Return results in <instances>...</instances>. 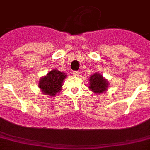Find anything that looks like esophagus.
<instances>
[{
    "mask_svg": "<svg viewBox=\"0 0 150 150\" xmlns=\"http://www.w3.org/2000/svg\"><path fill=\"white\" fill-rule=\"evenodd\" d=\"M72 74H73V75L75 77H79V75H80V72H79V71H73V72H72Z\"/></svg>",
    "mask_w": 150,
    "mask_h": 150,
    "instance_id": "1",
    "label": "esophagus"
}]
</instances>
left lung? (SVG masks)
Wrapping results in <instances>:
<instances>
[{
  "label": "left lung",
  "mask_w": 150,
  "mask_h": 150,
  "mask_svg": "<svg viewBox=\"0 0 150 150\" xmlns=\"http://www.w3.org/2000/svg\"><path fill=\"white\" fill-rule=\"evenodd\" d=\"M88 80H89L88 88L93 93L101 94L106 93L107 91L109 88V82L107 79L103 78V76L99 72H96L90 75Z\"/></svg>",
  "instance_id": "8db88e82"
}]
</instances>
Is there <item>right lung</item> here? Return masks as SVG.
Listing matches in <instances>:
<instances>
[{"instance_id":"add662e5","label":"right lung","mask_w":150,"mask_h":150,"mask_svg":"<svg viewBox=\"0 0 150 150\" xmlns=\"http://www.w3.org/2000/svg\"><path fill=\"white\" fill-rule=\"evenodd\" d=\"M67 75L66 73L53 69L46 75L42 76L38 81V88L43 94L56 96L62 90V83Z\"/></svg>"}]
</instances>
